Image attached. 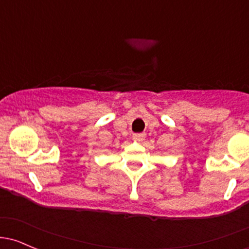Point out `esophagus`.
<instances>
[{
  "label": "esophagus",
  "mask_w": 249,
  "mask_h": 249,
  "mask_svg": "<svg viewBox=\"0 0 249 249\" xmlns=\"http://www.w3.org/2000/svg\"><path fill=\"white\" fill-rule=\"evenodd\" d=\"M144 133H135V135H133V137L135 138H137V140H140V141H142L143 138H144Z\"/></svg>",
  "instance_id": "esophagus-1"
}]
</instances>
